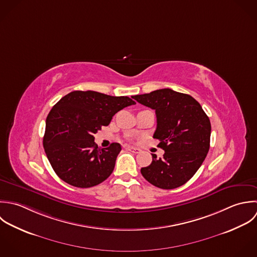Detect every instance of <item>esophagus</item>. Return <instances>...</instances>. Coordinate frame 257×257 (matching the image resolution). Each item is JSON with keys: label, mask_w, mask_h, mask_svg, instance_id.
<instances>
[{"label": "esophagus", "mask_w": 257, "mask_h": 257, "mask_svg": "<svg viewBox=\"0 0 257 257\" xmlns=\"http://www.w3.org/2000/svg\"><path fill=\"white\" fill-rule=\"evenodd\" d=\"M126 150H128V151H131V152H133V153H135V154L141 153V150H140V149L134 148V147H126Z\"/></svg>", "instance_id": "34e87169"}]
</instances>
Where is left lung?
<instances>
[{
	"instance_id": "obj_1",
	"label": "left lung",
	"mask_w": 257,
	"mask_h": 257,
	"mask_svg": "<svg viewBox=\"0 0 257 257\" xmlns=\"http://www.w3.org/2000/svg\"><path fill=\"white\" fill-rule=\"evenodd\" d=\"M138 102L156 110L154 139L165 151L164 158L153 156L143 176L163 189H172L188 181L202 165L209 151L211 125L201 105L191 95L162 88L134 95Z\"/></svg>"
}]
</instances>
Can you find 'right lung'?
<instances>
[{
  "label": "right lung",
  "instance_id": "add662e5",
  "mask_svg": "<svg viewBox=\"0 0 257 257\" xmlns=\"http://www.w3.org/2000/svg\"><path fill=\"white\" fill-rule=\"evenodd\" d=\"M128 96L75 90L62 97L46 119L43 145L47 158L65 182L81 188L105 180L121 151L117 143L98 149L93 135L120 109L135 104Z\"/></svg>",
  "mask_w": 257,
  "mask_h": 257
}]
</instances>
